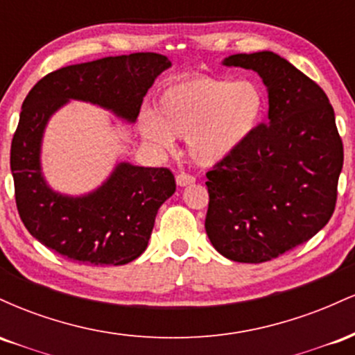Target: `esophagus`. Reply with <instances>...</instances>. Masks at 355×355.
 Listing matches in <instances>:
<instances>
[{"label": "esophagus", "mask_w": 355, "mask_h": 355, "mask_svg": "<svg viewBox=\"0 0 355 355\" xmlns=\"http://www.w3.org/2000/svg\"><path fill=\"white\" fill-rule=\"evenodd\" d=\"M191 183H195V177L190 173H178L177 175V185L178 187H187V185H191Z\"/></svg>", "instance_id": "esophagus-1"}]
</instances>
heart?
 Instances as JSON below:
<instances>
[{"instance_id": "b5f03b06", "label": "heart", "mask_w": 355, "mask_h": 355, "mask_svg": "<svg viewBox=\"0 0 355 355\" xmlns=\"http://www.w3.org/2000/svg\"><path fill=\"white\" fill-rule=\"evenodd\" d=\"M155 107L157 115L144 112L140 116L146 141L170 148L173 137L187 138L197 164L215 165L255 135L266 116L267 96L255 80L198 75L170 83Z\"/></svg>"}]
</instances>
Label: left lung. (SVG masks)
<instances>
[{"label":"left lung","instance_id":"left-lung-1","mask_svg":"<svg viewBox=\"0 0 355 355\" xmlns=\"http://www.w3.org/2000/svg\"><path fill=\"white\" fill-rule=\"evenodd\" d=\"M260 75L268 121L205 182V230L227 259L262 263L312 239L336 209L344 146L327 95L272 51L223 61Z\"/></svg>","mask_w":355,"mask_h":355}]
</instances>
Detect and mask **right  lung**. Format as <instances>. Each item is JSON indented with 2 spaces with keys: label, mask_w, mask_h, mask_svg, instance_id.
I'll return each instance as SVG.
<instances>
[{
  "label": "right lung",
  "mask_w": 355,
  "mask_h": 355,
  "mask_svg": "<svg viewBox=\"0 0 355 355\" xmlns=\"http://www.w3.org/2000/svg\"><path fill=\"white\" fill-rule=\"evenodd\" d=\"M170 60L158 53L107 56L48 73L23 101L11 141V173L18 214L44 247L89 266H125L148 245L155 217L175 191L168 168L118 164L108 180L83 197L53 191L40 164L44 126L68 100L137 120L144 96Z\"/></svg>",
  "instance_id": "1"
}]
</instances>
